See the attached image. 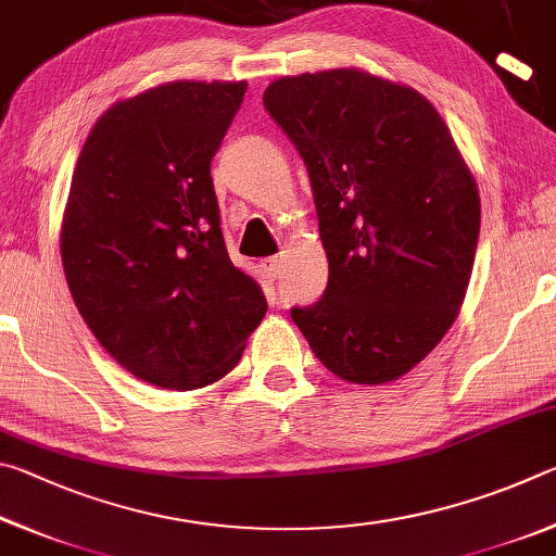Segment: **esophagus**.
Segmentation results:
<instances>
[{
    "instance_id": "1",
    "label": "esophagus",
    "mask_w": 556,
    "mask_h": 556,
    "mask_svg": "<svg viewBox=\"0 0 556 556\" xmlns=\"http://www.w3.org/2000/svg\"><path fill=\"white\" fill-rule=\"evenodd\" d=\"M281 260L279 257H267V260H262V269L267 271V277H271V279H277L279 275H281Z\"/></svg>"
}]
</instances>
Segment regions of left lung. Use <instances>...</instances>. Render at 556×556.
<instances>
[{
	"instance_id": "obj_1",
	"label": "left lung",
	"mask_w": 556,
	"mask_h": 556,
	"mask_svg": "<svg viewBox=\"0 0 556 556\" xmlns=\"http://www.w3.org/2000/svg\"><path fill=\"white\" fill-rule=\"evenodd\" d=\"M265 108L312 178L328 287L291 318L345 382L400 380L454 326L481 195L434 105L361 68L285 75Z\"/></svg>"
}]
</instances>
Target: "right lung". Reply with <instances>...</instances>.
<instances>
[{"mask_svg": "<svg viewBox=\"0 0 556 556\" xmlns=\"http://www.w3.org/2000/svg\"><path fill=\"white\" fill-rule=\"evenodd\" d=\"M244 90L174 80L117 100L71 178L61 260L75 306L122 368L164 390L225 378L267 314L225 250L211 178Z\"/></svg>", "mask_w": 556, "mask_h": 556, "instance_id": "1", "label": "right lung"}]
</instances>
